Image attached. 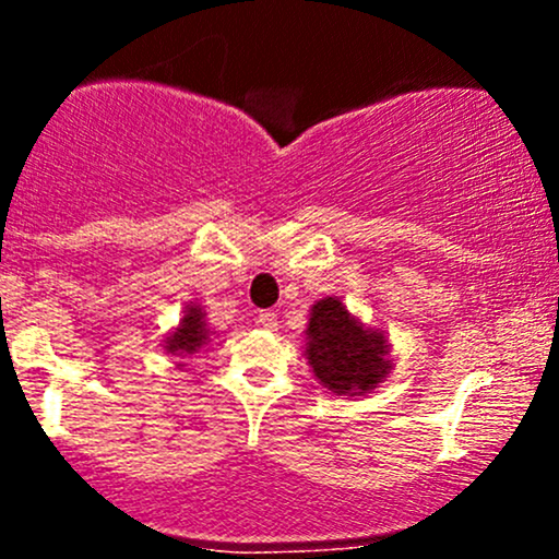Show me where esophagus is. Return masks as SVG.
<instances>
[{
    "label": "esophagus",
    "mask_w": 559,
    "mask_h": 559,
    "mask_svg": "<svg viewBox=\"0 0 559 559\" xmlns=\"http://www.w3.org/2000/svg\"><path fill=\"white\" fill-rule=\"evenodd\" d=\"M258 325H262V329H267V331H275V329H278V316H275L273 310L260 312V316H258Z\"/></svg>",
    "instance_id": "esophagus-1"
}]
</instances>
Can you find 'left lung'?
Returning <instances> with one entry per match:
<instances>
[{
    "label": "left lung",
    "instance_id": "left-lung-1",
    "mask_svg": "<svg viewBox=\"0 0 559 559\" xmlns=\"http://www.w3.org/2000/svg\"><path fill=\"white\" fill-rule=\"evenodd\" d=\"M305 338L307 362L331 394L365 396L391 373L386 333L360 323L338 297L312 305Z\"/></svg>",
    "mask_w": 559,
    "mask_h": 559
}]
</instances>
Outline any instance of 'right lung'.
Listing matches in <instances>:
<instances>
[{
	"mask_svg": "<svg viewBox=\"0 0 559 559\" xmlns=\"http://www.w3.org/2000/svg\"><path fill=\"white\" fill-rule=\"evenodd\" d=\"M210 336H213V331H210L207 320H204V310L197 301H189L181 323L165 336L163 349L173 357H191L210 344ZM178 368H183V362H178Z\"/></svg>",
	"mask_w": 559,
	"mask_h": 559,
	"instance_id": "add662e5",
	"label": "right lung"
}]
</instances>
